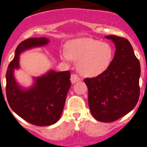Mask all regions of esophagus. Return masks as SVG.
<instances>
[{"label": "esophagus", "instance_id": "1", "mask_svg": "<svg viewBox=\"0 0 147 147\" xmlns=\"http://www.w3.org/2000/svg\"><path fill=\"white\" fill-rule=\"evenodd\" d=\"M70 80H71V82H72V83H76V82L79 81V80H80V78L78 76V75H75V74H72V75H71Z\"/></svg>", "mask_w": 147, "mask_h": 147}]
</instances>
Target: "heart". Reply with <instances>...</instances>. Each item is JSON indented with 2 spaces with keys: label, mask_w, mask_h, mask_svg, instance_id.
I'll return each instance as SVG.
<instances>
[{
  "label": "heart",
  "mask_w": 147,
  "mask_h": 147,
  "mask_svg": "<svg viewBox=\"0 0 147 147\" xmlns=\"http://www.w3.org/2000/svg\"><path fill=\"white\" fill-rule=\"evenodd\" d=\"M64 61H78L77 67L82 75L94 77L103 73L109 67L113 58V49L107 42L92 38L73 40L67 51L61 53Z\"/></svg>",
  "instance_id": "obj_1"
}]
</instances>
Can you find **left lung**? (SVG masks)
Returning <instances> with one entry per match:
<instances>
[{
  "mask_svg": "<svg viewBox=\"0 0 147 147\" xmlns=\"http://www.w3.org/2000/svg\"><path fill=\"white\" fill-rule=\"evenodd\" d=\"M105 38L115 44L114 57L103 73L84 82L92 114L97 121L112 122L131 111L138 102L141 66L127 39L114 35Z\"/></svg>",
  "mask_w": 147,
  "mask_h": 147,
  "instance_id": "obj_1",
  "label": "left lung"
}]
</instances>
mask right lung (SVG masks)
<instances>
[{"mask_svg": "<svg viewBox=\"0 0 147 147\" xmlns=\"http://www.w3.org/2000/svg\"><path fill=\"white\" fill-rule=\"evenodd\" d=\"M49 42L47 38L40 37L30 38L20 42L6 75V93L10 108L26 121L40 127L53 125L59 121L71 86L70 72L49 71L42 76L34 78V85L24 89L16 82L14 70L20 68L21 53L33 47H42Z\"/></svg>", "mask_w": 147, "mask_h": 147, "instance_id": "add662e5", "label": "right lung"}]
</instances>
